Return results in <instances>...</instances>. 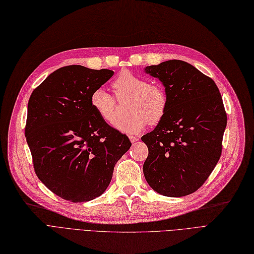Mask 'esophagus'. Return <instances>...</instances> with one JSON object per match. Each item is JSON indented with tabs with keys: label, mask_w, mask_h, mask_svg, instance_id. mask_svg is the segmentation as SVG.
<instances>
[{
	"label": "esophagus",
	"mask_w": 254,
	"mask_h": 254,
	"mask_svg": "<svg viewBox=\"0 0 254 254\" xmlns=\"http://www.w3.org/2000/svg\"><path fill=\"white\" fill-rule=\"evenodd\" d=\"M129 139L131 141V143H134L137 141L138 137L136 135H129Z\"/></svg>",
	"instance_id": "34e87169"
}]
</instances>
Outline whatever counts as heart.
Masks as SVG:
<instances>
[{
	"mask_svg": "<svg viewBox=\"0 0 254 254\" xmlns=\"http://www.w3.org/2000/svg\"><path fill=\"white\" fill-rule=\"evenodd\" d=\"M111 85L119 101L129 100L126 110L130 115L116 124V128L122 132L136 134L148 123L157 124L164 118L168 107V94L162 84L149 83L143 75L123 70ZM90 105L105 122L113 123L116 121L118 102L103 87L91 92Z\"/></svg>",
	"mask_w": 254,
	"mask_h": 254,
	"instance_id": "obj_1",
	"label": "heart"
}]
</instances>
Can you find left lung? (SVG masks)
<instances>
[{"instance_id":"1","label":"left lung","mask_w":254,"mask_h":254,"mask_svg":"<svg viewBox=\"0 0 254 254\" xmlns=\"http://www.w3.org/2000/svg\"><path fill=\"white\" fill-rule=\"evenodd\" d=\"M168 94L164 118L142 136L148 147L143 166L149 186L166 196L193 193L220 160L227 115L211 77L181 60L146 67Z\"/></svg>"}]
</instances>
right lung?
Instances as JSON below:
<instances>
[{
	"mask_svg": "<svg viewBox=\"0 0 254 254\" xmlns=\"http://www.w3.org/2000/svg\"><path fill=\"white\" fill-rule=\"evenodd\" d=\"M113 75L109 69L69 65L46 77L30 95L26 141L40 181L58 196L81 203L100 196L131 146L90 105V94Z\"/></svg>",
	"mask_w": 254,
	"mask_h": 254,
	"instance_id": "obj_1",
	"label": "right lung"
}]
</instances>
